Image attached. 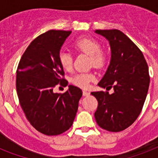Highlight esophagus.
<instances>
[{
    "mask_svg": "<svg viewBox=\"0 0 158 158\" xmlns=\"http://www.w3.org/2000/svg\"><path fill=\"white\" fill-rule=\"evenodd\" d=\"M83 95L84 97H88L89 95H90V92H88V91H86V90H83Z\"/></svg>",
    "mask_w": 158,
    "mask_h": 158,
    "instance_id": "esophagus-1",
    "label": "esophagus"
}]
</instances>
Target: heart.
<instances>
[{
	"instance_id": "obj_1",
	"label": "heart",
	"mask_w": 158,
	"mask_h": 158,
	"mask_svg": "<svg viewBox=\"0 0 158 158\" xmlns=\"http://www.w3.org/2000/svg\"><path fill=\"white\" fill-rule=\"evenodd\" d=\"M74 47L79 52L90 56V63L96 68H101L106 61V53L101 50V44L98 40L92 37H81L75 42ZM58 61L65 70L70 71L73 66V57L70 52H61L59 53ZM95 75L92 73H80L72 79L75 85L82 88H88L90 83L94 80Z\"/></svg>"
}]
</instances>
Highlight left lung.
Wrapping results in <instances>:
<instances>
[{"instance_id": "8db88e82", "label": "left lung", "mask_w": 158, "mask_h": 158, "mask_svg": "<svg viewBox=\"0 0 158 158\" xmlns=\"http://www.w3.org/2000/svg\"><path fill=\"white\" fill-rule=\"evenodd\" d=\"M95 32L106 37L111 48L110 66L98 86L114 88V92L91 93L98 101L94 116L101 128L118 132L130 127L141 112L149 87L148 64L140 49L121 31Z\"/></svg>"}]
</instances>
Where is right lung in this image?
<instances>
[{
    "mask_svg": "<svg viewBox=\"0 0 158 158\" xmlns=\"http://www.w3.org/2000/svg\"><path fill=\"white\" fill-rule=\"evenodd\" d=\"M71 31L50 30L36 37L22 56L17 69L16 88L27 118L38 131L57 135L72 126L82 90L69 85L62 94L53 88L67 86L58 61L61 46Z\"/></svg>",
    "mask_w": 158,
    "mask_h": 158,
    "instance_id": "1",
    "label": "right lung"
}]
</instances>
